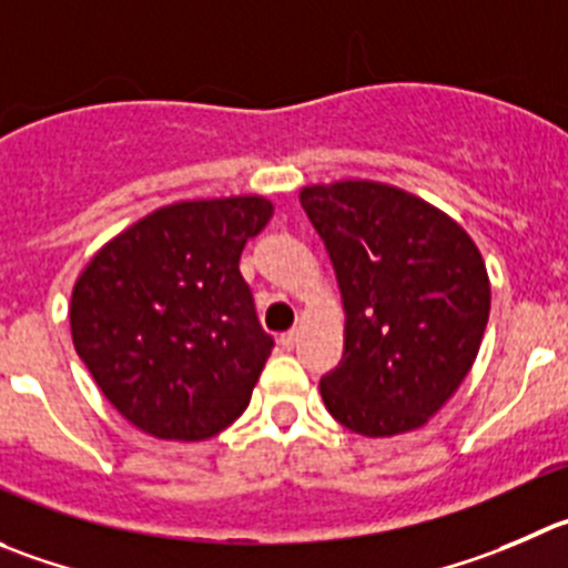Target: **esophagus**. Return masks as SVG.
<instances>
[{
  "label": "esophagus",
  "mask_w": 568,
  "mask_h": 568,
  "mask_svg": "<svg viewBox=\"0 0 568 568\" xmlns=\"http://www.w3.org/2000/svg\"><path fill=\"white\" fill-rule=\"evenodd\" d=\"M298 337H301V334L295 332V328H293V332H287V334H281V339H278L281 348H284V351H293L295 345H298Z\"/></svg>",
  "instance_id": "34e87169"
}]
</instances>
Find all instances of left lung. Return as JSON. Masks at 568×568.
Masks as SVG:
<instances>
[{"label":"left lung","instance_id":"8db88e82","mask_svg":"<svg viewBox=\"0 0 568 568\" xmlns=\"http://www.w3.org/2000/svg\"><path fill=\"white\" fill-rule=\"evenodd\" d=\"M301 206L345 312L343 362L321 379L323 404L356 435L420 429L479 354L490 315L483 253L449 214L390 183H312Z\"/></svg>","mask_w":568,"mask_h":568}]
</instances>
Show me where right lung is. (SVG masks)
Returning a JSON list of instances; mask_svg holds the SVG:
<instances>
[{"label":"right lung","mask_w":568,"mask_h":568,"mask_svg":"<svg viewBox=\"0 0 568 568\" xmlns=\"http://www.w3.org/2000/svg\"><path fill=\"white\" fill-rule=\"evenodd\" d=\"M270 217L258 194L181 200L105 242L78 275L74 351L136 429L194 443L245 413L273 339L240 256Z\"/></svg>","instance_id":"1"}]
</instances>
